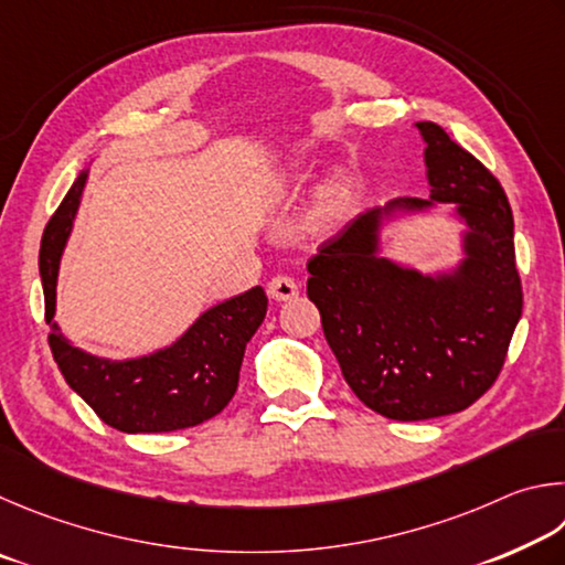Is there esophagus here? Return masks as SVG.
<instances>
[{"label":"esophagus","mask_w":565,"mask_h":565,"mask_svg":"<svg viewBox=\"0 0 565 565\" xmlns=\"http://www.w3.org/2000/svg\"><path fill=\"white\" fill-rule=\"evenodd\" d=\"M267 292H270V298L275 300H292L298 298L300 292V285L295 282V277L290 275H275L270 282H267Z\"/></svg>","instance_id":"1"}]
</instances>
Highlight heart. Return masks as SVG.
Masks as SVG:
<instances>
[{"instance_id": "b5f03b06", "label": "heart", "mask_w": 565, "mask_h": 565, "mask_svg": "<svg viewBox=\"0 0 565 565\" xmlns=\"http://www.w3.org/2000/svg\"><path fill=\"white\" fill-rule=\"evenodd\" d=\"M340 195H342V193H340V185L332 183V185L328 188V193H324V211H332V207L340 203Z\"/></svg>"}]
</instances>
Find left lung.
I'll return each instance as SVG.
<instances>
[{
    "mask_svg": "<svg viewBox=\"0 0 565 565\" xmlns=\"http://www.w3.org/2000/svg\"><path fill=\"white\" fill-rule=\"evenodd\" d=\"M431 200L457 202L468 221V260L454 276H419L376 257V227L407 198L374 207L320 245L308 298L344 380L382 417L419 422L471 407L497 382L516 330L523 290L513 215L501 183L441 126L419 121Z\"/></svg>",
    "mask_w": 565,
    "mask_h": 565,
    "instance_id": "1",
    "label": "left lung"
}]
</instances>
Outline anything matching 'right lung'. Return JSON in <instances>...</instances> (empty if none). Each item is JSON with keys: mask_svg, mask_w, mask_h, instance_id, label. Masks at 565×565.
Instances as JSON below:
<instances>
[{"mask_svg": "<svg viewBox=\"0 0 565 565\" xmlns=\"http://www.w3.org/2000/svg\"><path fill=\"white\" fill-rule=\"evenodd\" d=\"M84 183L86 173L76 178L72 191L46 223L39 250L49 348L58 370L98 419L118 431H175L213 419L237 390L245 344L267 312L265 290L257 285L215 305L175 344L148 358L108 362L72 348L54 322L56 273Z\"/></svg>", "mask_w": 565, "mask_h": 565, "instance_id": "1", "label": "right lung"}]
</instances>
